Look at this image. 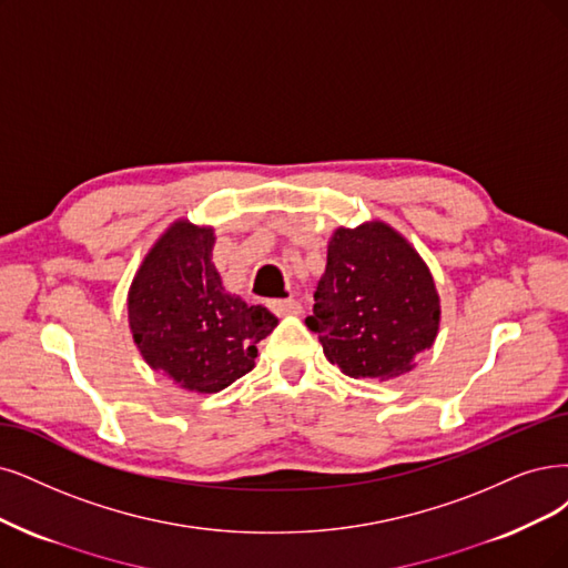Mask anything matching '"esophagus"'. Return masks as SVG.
<instances>
[{
  "label": "esophagus",
  "instance_id": "1",
  "mask_svg": "<svg viewBox=\"0 0 568 568\" xmlns=\"http://www.w3.org/2000/svg\"><path fill=\"white\" fill-rule=\"evenodd\" d=\"M266 306L276 313V316H287V313H300L302 311V304L297 300H268Z\"/></svg>",
  "mask_w": 568,
  "mask_h": 568
}]
</instances>
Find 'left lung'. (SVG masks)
<instances>
[{"label": "left lung", "instance_id": "obj_1", "mask_svg": "<svg viewBox=\"0 0 568 568\" xmlns=\"http://www.w3.org/2000/svg\"><path fill=\"white\" fill-rule=\"evenodd\" d=\"M306 318L325 358L353 379H393L433 346L439 300L424 260L382 222L337 229Z\"/></svg>", "mask_w": 568, "mask_h": 568}]
</instances>
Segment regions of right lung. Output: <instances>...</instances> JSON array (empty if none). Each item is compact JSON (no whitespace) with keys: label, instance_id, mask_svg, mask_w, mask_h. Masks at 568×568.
<instances>
[{"label":"right lung","instance_id":"right-lung-1","mask_svg":"<svg viewBox=\"0 0 568 568\" xmlns=\"http://www.w3.org/2000/svg\"><path fill=\"white\" fill-rule=\"evenodd\" d=\"M213 229L175 222L144 257L129 292L142 358L186 390L217 393L255 367L257 342L278 325L222 287Z\"/></svg>","mask_w":568,"mask_h":568}]
</instances>
